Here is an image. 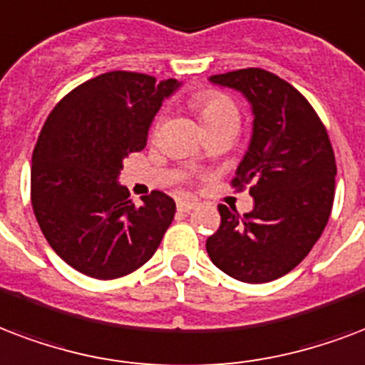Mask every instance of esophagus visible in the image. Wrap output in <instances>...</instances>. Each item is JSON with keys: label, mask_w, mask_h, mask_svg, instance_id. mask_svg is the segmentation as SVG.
<instances>
[{"label": "esophagus", "mask_w": 365, "mask_h": 365, "mask_svg": "<svg viewBox=\"0 0 365 365\" xmlns=\"http://www.w3.org/2000/svg\"><path fill=\"white\" fill-rule=\"evenodd\" d=\"M197 208V202L195 201H187V199H182V201H178V210L183 214H189L191 210Z\"/></svg>", "instance_id": "1"}]
</instances>
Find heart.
<instances>
[{"label":"heart","instance_id":"b5f03b06","mask_svg":"<svg viewBox=\"0 0 365 365\" xmlns=\"http://www.w3.org/2000/svg\"><path fill=\"white\" fill-rule=\"evenodd\" d=\"M191 107L199 116L205 130L222 124H237L239 126V108L237 105L222 91H199L191 97Z\"/></svg>","mask_w":365,"mask_h":365}]
</instances>
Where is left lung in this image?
<instances>
[{
	"label": "left lung",
	"instance_id": "obj_1",
	"mask_svg": "<svg viewBox=\"0 0 365 365\" xmlns=\"http://www.w3.org/2000/svg\"><path fill=\"white\" fill-rule=\"evenodd\" d=\"M208 80L239 91L252 110L233 185L250 183L255 207L241 216L220 205L222 224L207 252L233 279L274 282L304 260L329 220L337 176L329 135L310 103L272 72L241 68Z\"/></svg>",
	"mask_w": 365,
	"mask_h": 365
}]
</instances>
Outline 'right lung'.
Wrapping results in <instances>:
<instances>
[{"label":"right lung","instance_id":"right-lung-1","mask_svg":"<svg viewBox=\"0 0 365 365\" xmlns=\"http://www.w3.org/2000/svg\"><path fill=\"white\" fill-rule=\"evenodd\" d=\"M182 83L115 71L78 86L53 108L32 155V208L51 249L78 272L116 279L155 255L176 202L163 191L135 207L118 182L147 145L164 99Z\"/></svg>","mask_w":365,"mask_h":365}]
</instances>
